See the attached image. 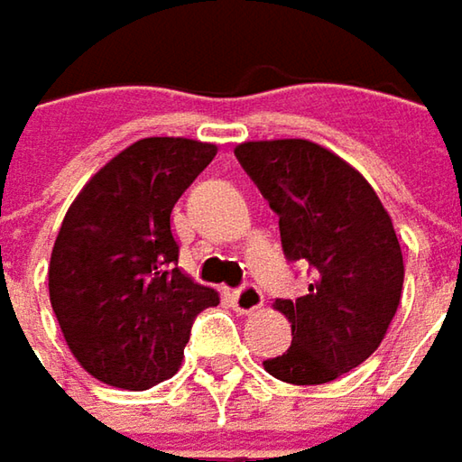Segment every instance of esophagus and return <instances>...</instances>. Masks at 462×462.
Returning <instances> with one entry per match:
<instances>
[{
  "label": "esophagus",
  "instance_id": "1",
  "mask_svg": "<svg viewBox=\"0 0 462 462\" xmlns=\"http://www.w3.org/2000/svg\"><path fill=\"white\" fill-rule=\"evenodd\" d=\"M232 305H235V310L240 312V315H251V312H255L263 305V294H261L258 287L245 284L243 290H237L232 294Z\"/></svg>",
  "mask_w": 462,
  "mask_h": 462
}]
</instances>
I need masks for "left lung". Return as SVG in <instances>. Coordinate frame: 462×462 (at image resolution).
Here are the masks:
<instances>
[{
    "label": "left lung",
    "instance_id": "8db88e82",
    "mask_svg": "<svg viewBox=\"0 0 462 462\" xmlns=\"http://www.w3.org/2000/svg\"><path fill=\"white\" fill-rule=\"evenodd\" d=\"M235 157L279 214L282 248L305 258V297L276 300L291 346L263 370L291 385H320L359 367L391 328L403 291V253L367 178L308 139L243 142Z\"/></svg>",
    "mask_w": 462,
    "mask_h": 462
}]
</instances>
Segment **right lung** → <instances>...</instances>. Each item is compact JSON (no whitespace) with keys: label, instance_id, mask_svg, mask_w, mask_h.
I'll list each match as a JSON object with an SVG mask.
<instances>
[{"label":"right lung","instance_id":"1","mask_svg":"<svg viewBox=\"0 0 462 462\" xmlns=\"http://www.w3.org/2000/svg\"><path fill=\"white\" fill-rule=\"evenodd\" d=\"M217 144L147 136L77 193L49 263L51 308L95 380L147 391L180 370L193 318L219 294L178 269L171 211Z\"/></svg>","mask_w":462,"mask_h":462}]
</instances>
